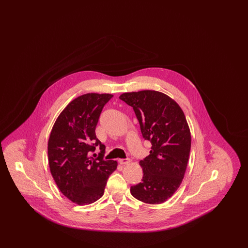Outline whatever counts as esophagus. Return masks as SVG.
<instances>
[{"label":"esophagus","instance_id":"34e87169","mask_svg":"<svg viewBox=\"0 0 248 248\" xmlns=\"http://www.w3.org/2000/svg\"><path fill=\"white\" fill-rule=\"evenodd\" d=\"M130 162H131V160L128 159V158H126V159H119V163L121 165H128V164H130Z\"/></svg>","mask_w":248,"mask_h":248}]
</instances>
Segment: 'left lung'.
Segmentation results:
<instances>
[{
  "label": "left lung",
  "mask_w": 248,
  "mask_h": 248,
  "mask_svg": "<svg viewBox=\"0 0 248 248\" xmlns=\"http://www.w3.org/2000/svg\"><path fill=\"white\" fill-rule=\"evenodd\" d=\"M119 98L133 108L142 137L152 143L150 154L140 162L142 181L130 188L131 194L146 203H162L180 186L189 161L191 138L184 112L158 91L124 93Z\"/></svg>",
  "instance_id": "8db88e82"
}]
</instances>
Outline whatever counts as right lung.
Returning a JSON list of instances; mask_svg holds the SVG:
<instances>
[{
	"instance_id": "add662e5",
	"label": "right lung",
	"mask_w": 248,
	"mask_h": 248,
	"mask_svg": "<svg viewBox=\"0 0 248 248\" xmlns=\"http://www.w3.org/2000/svg\"><path fill=\"white\" fill-rule=\"evenodd\" d=\"M113 95L89 93L78 96L57 119L48 140L51 174L60 191L73 202L83 205L104 193L108 176L117 162L103 159L105 145L96 139L95 126L107 102ZM98 146L96 158L91 154Z\"/></svg>"
}]
</instances>
